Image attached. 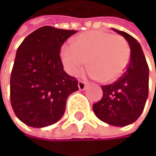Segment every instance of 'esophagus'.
Wrapping results in <instances>:
<instances>
[{"instance_id":"obj_1","label":"esophagus","mask_w":156,"mask_h":156,"mask_svg":"<svg viewBox=\"0 0 156 156\" xmlns=\"http://www.w3.org/2000/svg\"><path fill=\"white\" fill-rule=\"evenodd\" d=\"M77 85H79V88H80V91H83V90L86 89V82L83 81V80H80L79 84H77Z\"/></svg>"}]
</instances>
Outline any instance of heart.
<instances>
[{
	"label": "heart",
	"mask_w": 156,
	"mask_h": 156,
	"mask_svg": "<svg viewBox=\"0 0 156 156\" xmlns=\"http://www.w3.org/2000/svg\"><path fill=\"white\" fill-rule=\"evenodd\" d=\"M130 55V46L123 37L99 30L80 34L73 44H65L61 52L69 74L76 75L88 61V75L104 82L119 79L127 67Z\"/></svg>",
	"instance_id": "heart-1"
}]
</instances>
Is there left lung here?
Here are the masks:
<instances>
[{
  "label": "left lung",
  "instance_id": "left-lung-1",
  "mask_svg": "<svg viewBox=\"0 0 156 156\" xmlns=\"http://www.w3.org/2000/svg\"><path fill=\"white\" fill-rule=\"evenodd\" d=\"M112 30L128 42L130 61L119 80L101 86L103 97L94 104L93 109L102 122L114 126H125L139 119L144 109L149 94V66L136 39L117 29Z\"/></svg>",
  "mask_w": 156,
  "mask_h": 156
}]
</instances>
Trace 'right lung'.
<instances>
[{
  "label": "right lung",
  "instance_id": "right-lung-1",
  "mask_svg": "<svg viewBox=\"0 0 156 156\" xmlns=\"http://www.w3.org/2000/svg\"><path fill=\"white\" fill-rule=\"evenodd\" d=\"M76 31L44 26L29 34L17 48L10 79V100L16 116L32 127L58 122L66 99L79 90L76 77L63 70L62 44Z\"/></svg>",
  "mask_w": 156,
  "mask_h": 156
}]
</instances>
